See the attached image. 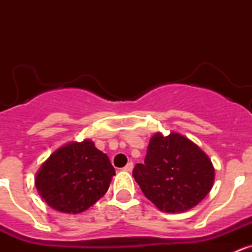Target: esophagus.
Wrapping results in <instances>:
<instances>
[{"label": "esophagus", "instance_id": "1", "mask_svg": "<svg viewBox=\"0 0 252 252\" xmlns=\"http://www.w3.org/2000/svg\"><path fill=\"white\" fill-rule=\"evenodd\" d=\"M132 169H133V162L130 161V162H127V164H126V166L124 168V170L125 171H132Z\"/></svg>", "mask_w": 252, "mask_h": 252}]
</instances>
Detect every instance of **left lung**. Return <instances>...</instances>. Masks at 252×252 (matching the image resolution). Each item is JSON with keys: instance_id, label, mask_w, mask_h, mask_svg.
<instances>
[{"instance_id": "obj_1", "label": "left lung", "mask_w": 252, "mask_h": 252, "mask_svg": "<svg viewBox=\"0 0 252 252\" xmlns=\"http://www.w3.org/2000/svg\"><path fill=\"white\" fill-rule=\"evenodd\" d=\"M132 175L149 201L166 213L193 208L209 193L215 168L206 154L187 137L171 132L150 139L144 164Z\"/></svg>"}]
</instances>
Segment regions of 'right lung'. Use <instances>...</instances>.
<instances>
[{
  "label": "right lung",
  "instance_id": "right-lung-1",
  "mask_svg": "<svg viewBox=\"0 0 252 252\" xmlns=\"http://www.w3.org/2000/svg\"><path fill=\"white\" fill-rule=\"evenodd\" d=\"M115 169L91 140L69 142L40 166L35 186L44 201L59 212H84L108 190Z\"/></svg>",
  "mask_w": 252,
  "mask_h": 252
}]
</instances>
